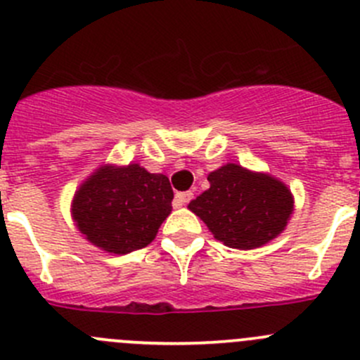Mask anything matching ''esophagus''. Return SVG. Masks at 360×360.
<instances>
[{"instance_id":"esophagus-1","label":"esophagus","mask_w":360,"mask_h":360,"mask_svg":"<svg viewBox=\"0 0 360 360\" xmlns=\"http://www.w3.org/2000/svg\"><path fill=\"white\" fill-rule=\"evenodd\" d=\"M194 198V194H192V191H187V192H176L175 194V205L176 206H184L187 205L191 199Z\"/></svg>"}]
</instances>
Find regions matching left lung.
<instances>
[{"label":"left lung","mask_w":360,"mask_h":360,"mask_svg":"<svg viewBox=\"0 0 360 360\" xmlns=\"http://www.w3.org/2000/svg\"><path fill=\"white\" fill-rule=\"evenodd\" d=\"M210 188L188 202L213 238L226 247L252 250L283 233L294 212V195L269 173L234 162L208 175Z\"/></svg>","instance_id":"1"}]
</instances>
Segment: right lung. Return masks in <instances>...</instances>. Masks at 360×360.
<instances>
[{"mask_svg":"<svg viewBox=\"0 0 360 360\" xmlns=\"http://www.w3.org/2000/svg\"><path fill=\"white\" fill-rule=\"evenodd\" d=\"M172 199L166 175L136 162L101 165L75 192L71 217L89 243L124 255L154 241L172 213Z\"/></svg>","mask_w":360,"mask_h":360,"instance_id":"add662e5","label":"right lung"}]
</instances>
